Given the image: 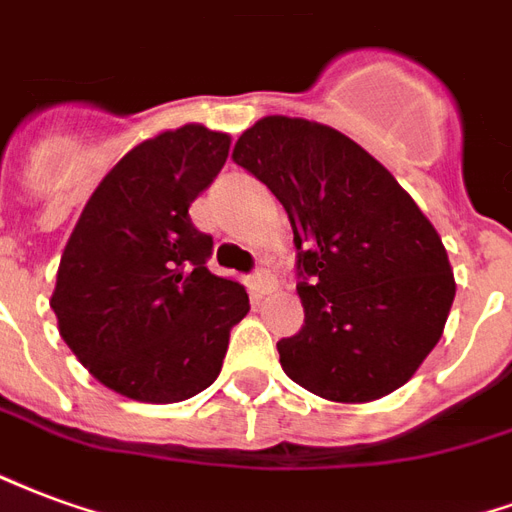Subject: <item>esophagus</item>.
Instances as JSON below:
<instances>
[{
    "label": "esophagus",
    "instance_id": "obj_1",
    "mask_svg": "<svg viewBox=\"0 0 512 512\" xmlns=\"http://www.w3.org/2000/svg\"><path fill=\"white\" fill-rule=\"evenodd\" d=\"M251 286L256 294H270L275 289V278H272L270 270H259L251 278Z\"/></svg>",
    "mask_w": 512,
    "mask_h": 512
}]
</instances>
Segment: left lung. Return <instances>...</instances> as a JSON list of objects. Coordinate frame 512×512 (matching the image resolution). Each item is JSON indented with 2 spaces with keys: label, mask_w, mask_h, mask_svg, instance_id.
Here are the masks:
<instances>
[{
  "label": "left lung",
  "mask_w": 512,
  "mask_h": 512,
  "mask_svg": "<svg viewBox=\"0 0 512 512\" xmlns=\"http://www.w3.org/2000/svg\"><path fill=\"white\" fill-rule=\"evenodd\" d=\"M234 160L281 201L300 251L305 324L278 341L286 376L335 404H368L409 382L455 297L434 223L374 155L322 122L261 117Z\"/></svg>",
  "instance_id": "left-lung-1"
}]
</instances>
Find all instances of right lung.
<instances>
[{
	"label": "right lung",
	"instance_id": "1",
	"mask_svg": "<svg viewBox=\"0 0 512 512\" xmlns=\"http://www.w3.org/2000/svg\"><path fill=\"white\" fill-rule=\"evenodd\" d=\"M229 147V133L199 122L136 144L100 179L62 251L59 335L125 398L177 404L207 390L231 327L251 311L240 281L207 270L212 237L188 215Z\"/></svg>",
	"mask_w": 512,
	"mask_h": 512
}]
</instances>
